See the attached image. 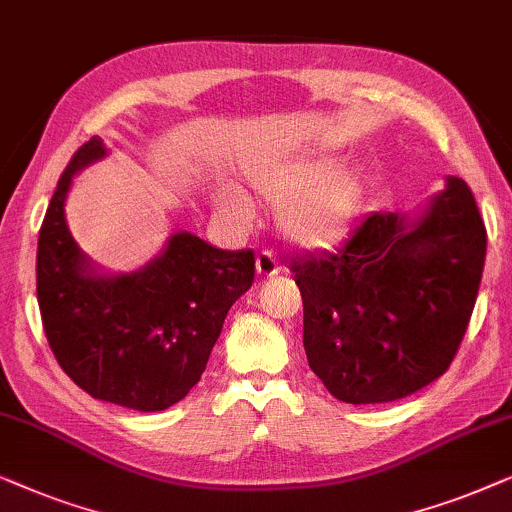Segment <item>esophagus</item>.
Instances as JSON below:
<instances>
[{
	"mask_svg": "<svg viewBox=\"0 0 512 512\" xmlns=\"http://www.w3.org/2000/svg\"><path fill=\"white\" fill-rule=\"evenodd\" d=\"M255 264H257L259 276L271 278V276H278V273H280V264H278V259H276V255L271 253V250H262V253L257 255Z\"/></svg>",
	"mask_w": 512,
	"mask_h": 512,
	"instance_id": "1",
	"label": "esophagus"
}]
</instances>
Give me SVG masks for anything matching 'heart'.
Segmentation results:
<instances>
[{
  "label": "heart",
  "instance_id": "1",
  "mask_svg": "<svg viewBox=\"0 0 512 512\" xmlns=\"http://www.w3.org/2000/svg\"><path fill=\"white\" fill-rule=\"evenodd\" d=\"M248 181L264 201L280 206V227L287 239L308 250H327L343 241L366 194L357 169H336V160L325 155L255 164L248 169ZM220 208L239 222L253 213L250 201L236 190L220 194Z\"/></svg>",
  "mask_w": 512,
  "mask_h": 512
}]
</instances>
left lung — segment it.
Wrapping results in <instances>:
<instances>
[{
	"label": "left lung",
	"instance_id": "1",
	"mask_svg": "<svg viewBox=\"0 0 512 512\" xmlns=\"http://www.w3.org/2000/svg\"><path fill=\"white\" fill-rule=\"evenodd\" d=\"M485 250L471 187L448 176L417 220L373 213L334 253L294 259L308 366L345 403L434 383L469 327Z\"/></svg>",
	"mask_w": 512,
	"mask_h": 512
}]
</instances>
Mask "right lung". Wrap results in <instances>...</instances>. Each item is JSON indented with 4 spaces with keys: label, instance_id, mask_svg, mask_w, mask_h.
<instances>
[{
    "label": "right lung",
    "instance_id": "right-lung-1",
    "mask_svg": "<svg viewBox=\"0 0 512 512\" xmlns=\"http://www.w3.org/2000/svg\"><path fill=\"white\" fill-rule=\"evenodd\" d=\"M104 155L92 136L57 181L39 232V311L50 350L83 392L153 413L199 383L227 311L253 285L255 253L178 232L143 269L97 273L69 232L64 199L76 171Z\"/></svg>",
    "mask_w": 512,
    "mask_h": 512
}]
</instances>
